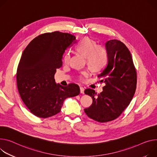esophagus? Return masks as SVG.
<instances>
[{"instance_id":"esophagus-1","label":"esophagus","mask_w":157,"mask_h":157,"mask_svg":"<svg viewBox=\"0 0 157 157\" xmlns=\"http://www.w3.org/2000/svg\"><path fill=\"white\" fill-rule=\"evenodd\" d=\"M80 93L81 94H84V89L82 87H80Z\"/></svg>"}]
</instances>
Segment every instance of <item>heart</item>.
I'll list each match as a JSON object with an SVG mask.
<instances>
[{"label": "heart", "mask_w": 157, "mask_h": 157, "mask_svg": "<svg viewBox=\"0 0 157 157\" xmlns=\"http://www.w3.org/2000/svg\"><path fill=\"white\" fill-rule=\"evenodd\" d=\"M76 49L80 54L86 57V63L90 69L94 72L101 71L106 66L108 61L106 49L101 45H96V42L89 37H85L76 46ZM71 57L69 52H66L63 58L64 63H68ZM90 75V69L84 70L80 73L79 78L84 80Z\"/></svg>", "instance_id": "heart-1"}]
</instances>
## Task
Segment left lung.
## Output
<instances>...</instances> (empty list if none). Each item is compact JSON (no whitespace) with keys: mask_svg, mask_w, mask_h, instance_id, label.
<instances>
[{"mask_svg":"<svg viewBox=\"0 0 157 157\" xmlns=\"http://www.w3.org/2000/svg\"><path fill=\"white\" fill-rule=\"evenodd\" d=\"M108 63L98 75L105 86L97 94L94 90L86 89L93 103L84 112L88 117L100 123L117 118L129 105L136 88V72L132 55L120 40L112 39L105 43Z\"/></svg>","mask_w":157,"mask_h":157,"instance_id":"left-lung-1","label":"left lung"}]
</instances>
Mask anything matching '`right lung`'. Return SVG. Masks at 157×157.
I'll return each mask as SVG.
<instances>
[{
  "label": "right lung",
  "mask_w": 157,
  "mask_h": 157,
  "mask_svg": "<svg viewBox=\"0 0 157 157\" xmlns=\"http://www.w3.org/2000/svg\"><path fill=\"white\" fill-rule=\"evenodd\" d=\"M76 37L55 31L35 37L22 52L17 71V85L22 100L37 117L46 118L61 111L67 98L78 95V85L56 84V69L61 67L65 50Z\"/></svg>",
  "instance_id": "add662e5"
}]
</instances>
